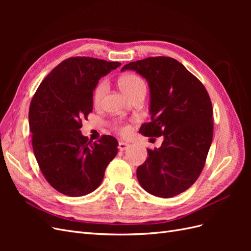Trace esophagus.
I'll return each instance as SVG.
<instances>
[{
    "label": "esophagus",
    "mask_w": 251,
    "mask_h": 251,
    "mask_svg": "<svg viewBox=\"0 0 251 251\" xmlns=\"http://www.w3.org/2000/svg\"><path fill=\"white\" fill-rule=\"evenodd\" d=\"M128 148V143H126V142H124V141H120L119 142V144H118V149H119V151H126V149Z\"/></svg>",
    "instance_id": "obj_1"
}]
</instances>
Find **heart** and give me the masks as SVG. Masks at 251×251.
I'll return each mask as SVG.
<instances>
[{
  "label": "heart",
  "instance_id": "b5f03b06",
  "mask_svg": "<svg viewBox=\"0 0 251 251\" xmlns=\"http://www.w3.org/2000/svg\"><path fill=\"white\" fill-rule=\"evenodd\" d=\"M119 85L124 92L131 98L138 93H146L147 91L146 82H144V80L139 76V75L134 73H126L123 75V76L119 78ZM107 88L108 83L107 80L104 79L98 81V83L95 86L92 93V101L95 107H98V105L100 104L105 91H107ZM113 127L114 130H116L121 135H126L130 132V126L123 123H117V121L113 124Z\"/></svg>",
  "mask_w": 251,
  "mask_h": 251
}]
</instances>
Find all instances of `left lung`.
<instances>
[{"label":"left lung","mask_w":251,"mask_h":251,"mask_svg":"<svg viewBox=\"0 0 251 251\" xmlns=\"http://www.w3.org/2000/svg\"><path fill=\"white\" fill-rule=\"evenodd\" d=\"M146 78L151 89V121L139 132L164 140L148 149L137 169L140 185L151 195L172 198L191 187L205 165L214 134L212 105L203 83L177 59L148 57L124 66Z\"/></svg>","instance_id":"1"}]
</instances>
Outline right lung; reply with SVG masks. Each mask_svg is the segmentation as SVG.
Instances as JSON below:
<instances>
[{
	"mask_svg": "<svg viewBox=\"0 0 251 251\" xmlns=\"http://www.w3.org/2000/svg\"><path fill=\"white\" fill-rule=\"evenodd\" d=\"M120 65L89 56L67 58L45 77L30 102L36 161L48 183L66 196L95 191L117 154L115 138L102 135L92 143L80 127L93 110L92 93L98 80Z\"/></svg>",
	"mask_w": 251,
	"mask_h": 251,
	"instance_id": "1",
	"label": "right lung"
}]
</instances>
